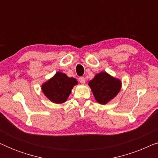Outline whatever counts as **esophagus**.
Instances as JSON below:
<instances>
[{
	"instance_id": "obj_1",
	"label": "esophagus",
	"mask_w": 158,
	"mask_h": 158,
	"mask_svg": "<svg viewBox=\"0 0 158 158\" xmlns=\"http://www.w3.org/2000/svg\"><path fill=\"white\" fill-rule=\"evenodd\" d=\"M79 81L81 84H84L85 83V79L84 77H79Z\"/></svg>"
}]
</instances>
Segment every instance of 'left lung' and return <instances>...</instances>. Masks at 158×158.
I'll list each match as a JSON object with an SVG mask.
<instances>
[{
  "label": "left lung",
  "mask_w": 158,
  "mask_h": 158,
  "mask_svg": "<svg viewBox=\"0 0 158 158\" xmlns=\"http://www.w3.org/2000/svg\"><path fill=\"white\" fill-rule=\"evenodd\" d=\"M88 85L97 102L100 104H106L119 93L122 81L106 72H101L88 82Z\"/></svg>",
  "instance_id": "left-lung-1"
}]
</instances>
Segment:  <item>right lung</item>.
I'll use <instances>...</instances> for the list:
<instances>
[{"instance_id": "obj_1", "label": "right lung", "mask_w": 158, "mask_h": 158, "mask_svg": "<svg viewBox=\"0 0 158 158\" xmlns=\"http://www.w3.org/2000/svg\"><path fill=\"white\" fill-rule=\"evenodd\" d=\"M77 83L74 77H69L64 73L57 72L52 77L42 84V90L52 103H62L68 100L73 88Z\"/></svg>"}]
</instances>
